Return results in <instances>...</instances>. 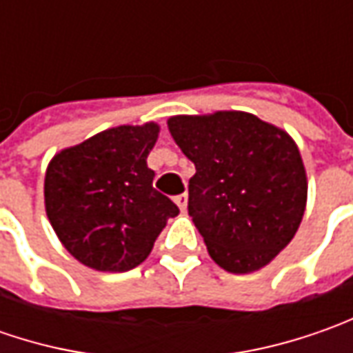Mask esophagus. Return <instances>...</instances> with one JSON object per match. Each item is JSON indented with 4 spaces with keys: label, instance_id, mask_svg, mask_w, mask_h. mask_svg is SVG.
Returning <instances> with one entry per match:
<instances>
[{
    "label": "esophagus",
    "instance_id": "1",
    "mask_svg": "<svg viewBox=\"0 0 353 353\" xmlns=\"http://www.w3.org/2000/svg\"><path fill=\"white\" fill-rule=\"evenodd\" d=\"M174 202H176V206L181 208V212L186 210V202H188V196L186 194H179V196L174 198Z\"/></svg>",
    "mask_w": 353,
    "mask_h": 353
}]
</instances>
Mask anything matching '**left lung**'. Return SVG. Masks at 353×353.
<instances>
[{
    "label": "left lung",
    "instance_id": "left-lung-1",
    "mask_svg": "<svg viewBox=\"0 0 353 353\" xmlns=\"http://www.w3.org/2000/svg\"><path fill=\"white\" fill-rule=\"evenodd\" d=\"M169 131L196 167L188 214L212 259L230 273L261 269L305 214L306 174L294 141L243 112L170 117Z\"/></svg>",
    "mask_w": 353,
    "mask_h": 353
}]
</instances>
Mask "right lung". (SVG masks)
<instances>
[{
    "instance_id": "1",
    "label": "right lung",
    "mask_w": 353,
    "mask_h": 353,
    "mask_svg": "<svg viewBox=\"0 0 353 353\" xmlns=\"http://www.w3.org/2000/svg\"><path fill=\"white\" fill-rule=\"evenodd\" d=\"M159 128L121 125L64 149L45 176V206L62 245L96 271H129L147 259L176 204L153 188L147 155Z\"/></svg>"
}]
</instances>
